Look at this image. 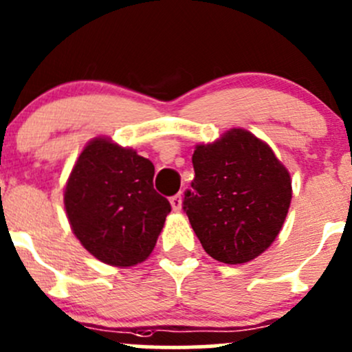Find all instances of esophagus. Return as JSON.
Wrapping results in <instances>:
<instances>
[{"label": "esophagus", "instance_id": "esophagus-1", "mask_svg": "<svg viewBox=\"0 0 352 352\" xmlns=\"http://www.w3.org/2000/svg\"><path fill=\"white\" fill-rule=\"evenodd\" d=\"M169 203H171V206L175 211H181V208H183V196L175 195L171 199H169Z\"/></svg>", "mask_w": 352, "mask_h": 352}]
</instances>
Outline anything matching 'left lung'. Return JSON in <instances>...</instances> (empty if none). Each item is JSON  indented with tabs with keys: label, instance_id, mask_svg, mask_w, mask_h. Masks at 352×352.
I'll return each mask as SVG.
<instances>
[{
	"label": "left lung",
	"instance_id": "left-lung-1",
	"mask_svg": "<svg viewBox=\"0 0 352 352\" xmlns=\"http://www.w3.org/2000/svg\"><path fill=\"white\" fill-rule=\"evenodd\" d=\"M184 211L204 251L226 264L250 263L278 238L289 211L291 176L270 144L241 128L196 144Z\"/></svg>",
	"mask_w": 352,
	"mask_h": 352
}]
</instances>
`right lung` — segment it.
Wrapping results in <instances>:
<instances>
[{"label":"right lung","mask_w":352,"mask_h":352,"mask_svg":"<svg viewBox=\"0 0 352 352\" xmlns=\"http://www.w3.org/2000/svg\"><path fill=\"white\" fill-rule=\"evenodd\" d=\"M155 166L111 138H93L78 156L65 188V209L86 251L114 267L149 258L171 211L153 188Z\"/></svg>","instance_id":"right-lung-1"}]
</instances>
